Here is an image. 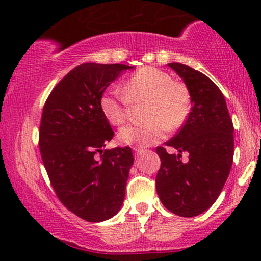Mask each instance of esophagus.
<instances>
[{"label": "esophagus", "mask_w": 261, "mask_h": 261, "mask_svg": "<svg viewBox=\"0 0 261 261\" xmlns=\"http://www.w3.org/2000/svg\"><path fill=\"white\" fill-rule=\"evenodd\" d=\"M135 151V155H141V154H144V153L146 152V149H144V148H135L134 149Z\"/></svg>", "instance_id": "1"}]
</instances>
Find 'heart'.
I'll return each mask as SVG.
<instances>
[{"label": "heart", "mask_w": 261, "mask_h": 261, "mask_svg": "<svg viewBox=\"0 0 261 261\" xmlns=\"http://www.w3.org/2000/svg\"><path fill=\"white\" fill-rule=\"evenodd\" d=\"M147 102L145 124H128L117 133L120 144L148 147L165 138L167 128L178 129L188 120L191 99L184 84L170 73L155 67H144L128 78L123 91L110 89L99 99L105 119L113 126H121L130 115L132 103Z\"/></svg>", "instance_id": "b5f03b06"}]
</instances>
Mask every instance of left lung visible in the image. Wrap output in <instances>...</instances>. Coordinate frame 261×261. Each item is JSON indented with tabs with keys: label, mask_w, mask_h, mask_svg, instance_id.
Returning a JSON list of instances; mask_svg holds the SVG:
<instances>
[{
	"label": "left lung",
	"mask_w": 261,
	"mask_h": 261,
	"mask_svg": "<svg viewBox=\"0 0 261 261\" xmlns=\"http://www.w3.org/2000/svg\"><path fill=\"white\" fill-rule=\"evenodd\" d=\"M184 81L191 112L184 126L166 146L179 154L156 147L162 166L155 177L164 206L178 216H197L219 197L229 176L234 155V127L224 96L205 74L179 63L167 64ZM189 154L188 162L181 153Z\"/></svg>",
	"instance_id": "left-lung-1"
}]
</instances>
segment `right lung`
<instances>
[{"instance_id":"right-lung-1","label":"right lung","mask_w":261,"mask_h":261,"mask_svg":"<svg viewBox=\"0 0 261 261\" xmlns=\"http://www.w3.org/2000/svg\"><path fill=\"white\" fill-rule=\"evenodd\" d=\"M132 69L81 64L56 85L42 109L39 148L46 172L60 202L88 222L112 219L126 195L133 153L129 147L102 149L114 132L99 99L110 83Z\"/></svg>"}]
</instances>
